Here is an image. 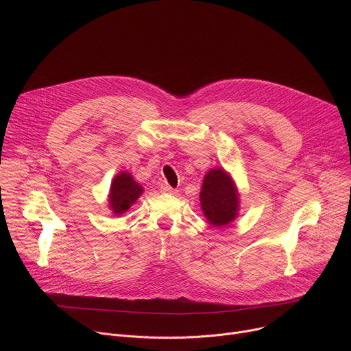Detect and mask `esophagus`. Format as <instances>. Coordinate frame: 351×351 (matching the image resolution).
Wrapping results in <instances>:
<instances>
[{
	"label": "esophagus",
	"mask_w": 351,
	"mask_h": 351,
	"mask_svg": "<svg viewBox=\"0 0 351 351\" xmlns=\"http://www.w3.org/2000/svg\"><path fill=\"white\" fill-rule=\"evenodd\" d=\"M161 191H162V193H168V194H176V193H178V190L173 189V187H171L169 184H162V186H161Z\"/></svg>",
	"instance_id": "1"
}]
</instances>
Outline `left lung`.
<instances>
[{"instance_id": "left-lung-1", "label": "left lung", "mask_w": 351, "mask_h": 351, "mask_svg": "<svg viewBox=\"0 0 351 351\" xmlns=\"http://www.w3.org/2000/svg\"><path fill=\"white\" fill-rule=\"evenodd\" d=\"M202 210L208 222L222 228L236 219L239 213V193L230 175L222 168L211 169L199 191Z\"/></svg>"}]
</instances>
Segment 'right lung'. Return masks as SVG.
I'll use <instances>...</instances> for the list:
<instances>
[{
	"label": "right lung",
	"instance_id": "obj_1",
	"mask_svg": "<svg viewBox=\"0 0 351 351\" xmlns=\"http://www.w3.org/2000/svg\"><path fill=\"white\" fill-rule=\"evenodd\" d=\"M141 193V184H138L129 172L118 173L111 183L108 195V203L112 214L117 217L125 214L137 202Z\"/></svg>",
	"mask_w": 351,
	"mask_h": 351
}]
</instances>
